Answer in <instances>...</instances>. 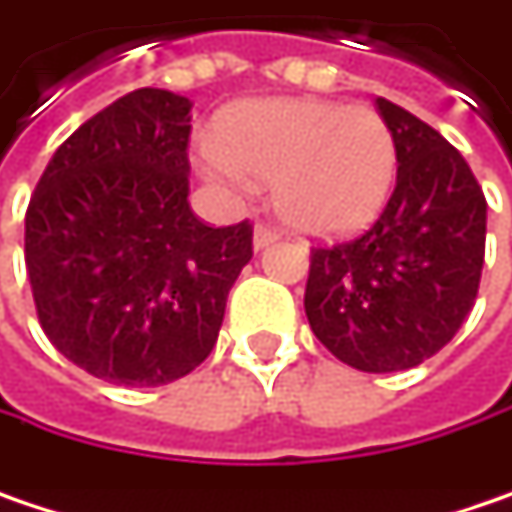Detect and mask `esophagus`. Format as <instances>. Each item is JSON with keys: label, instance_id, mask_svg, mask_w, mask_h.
Segmentation results:
<instances>
[{"label": "esophagus", "instance_id": "esophagus-1", "mask_svg": "<svg viewBox=\"0 0 512 512\" xmlns=\"http://www.w3.org/2000/svg\"><path fill=\"white\" fill-rule=\"evenodd\" d=\"M279 233H276L274 227H268V224H256V230H253V247L256 250H262V247H268V244H274Z\"/></svg>", "mask_w": 512, "mask_h": 512}]
</instances>
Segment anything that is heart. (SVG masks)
Masks as SVG:
<instances>
[{
    "instance_id": "obj_1",
    "label": "heart",
    "mask_w": 512,
    "mask_h": 512,
    "mask_svg": "<svg viewBox=\"0 0 512 512\" xmlns=\"http://www.w3.org/2000/svg\"><path fill=\"white\" fill-rule=\"evenodd\" d=\"M201 168L227 189L274 183L279 218L314 236L367 224L393 186L396 142L370 107L317 98H265L224 116L218 142L201 145Z\"/></svg>"
}]
</instances>
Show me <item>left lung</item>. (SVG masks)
<instances>
[{
	"label": "left lung",
	"mask_w": 512,
	"mask_h": 512,
	"mask_svg": "<svg viewBox=\"0 0 512 512\" xmlns=\"http://www.w3.org/2000/svg\"><path fill=\"white\" fill-rule=\"evenodd\" d=\"M396 142V186L370 230L311 247L306 317L317 341L364 373L417 367L475 306L487 198L431 125L376 98Z\"/></svg>",
	"instance_id": "1"
}]
</instances>
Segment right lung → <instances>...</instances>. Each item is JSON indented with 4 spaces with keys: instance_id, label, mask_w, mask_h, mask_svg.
Listing matches in <instances>:
<instances>
[{
    "instance_id": "1",
    "label": "right lung",
    "mask_w": 512,
    "mask_h": 512,
    "mask_svg": "<svg viewBox=\"0 0 512 512\" xmlns=\"http://www.w3.org/2000/svg\"><path fill=\"white\" fill-rule=\"evenodd\" d=\"M192 104L142 87L49 160L25 212V268L57 352L95 379L157 387L218 341L253 224L206 227L189 206Z\"/></svg>"
}]
</instances>
